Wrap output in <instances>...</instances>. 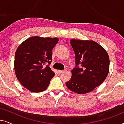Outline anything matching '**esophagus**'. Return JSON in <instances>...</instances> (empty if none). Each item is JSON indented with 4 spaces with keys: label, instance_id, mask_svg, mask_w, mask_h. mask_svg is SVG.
<instances>
[{
    "label": "esophagus",
    "instance_id": "esophagus-1",
    "mask_svg": "<svg viewBox=\"0 0 124 124\" xmlns=\"http://www.w3.org/2000/svg\"><path fill=\"white\" fill-rule=\"evenodd\" d=\"M64 71L65 70H58V73L59 74H61V73H62L64 72Z\"/></svg>",
    "mask_w": 124,
    "mask_h": 124
}]
</instances>
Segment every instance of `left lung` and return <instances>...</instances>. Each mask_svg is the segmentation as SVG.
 <instances>
[{
	"label": "left lung",
	"instance_id": "left-lung-1",
	"mask_svg": "<svg viewBox=\"0 0 124 124\" xmlns=\"http://www.w3.org/2000/svg\"><path fill=\"white\" fill-rule=\"evenodd\" d=\"M70 43L76 55V67L71 70L72 77L66 86L79 94L91 92L106 79L109 72V56L94 40L72 39Z\"/></svg>",
	"mask_w": 124,
	"mask_h": 124
}]
</instances>
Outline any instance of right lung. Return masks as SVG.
Listing matches in <instances>:
<instances>
[{"label": "right lung", "instance_id": "1", "mask_svg": "<svg viewBox=\"0 0 124 124\" xmlns=\"http://www.w3.org/2000/svg\"><path fill=\"white\" fill-rule=\"evenodd\" d=\"M57 38L30 37L17 47L14 68L16 76L23 87L33 93L45 91L55 73L48 65L52 62V50Z\"/></svg>", "mask_w": 124, "mask_h": 124}]
</instances>
